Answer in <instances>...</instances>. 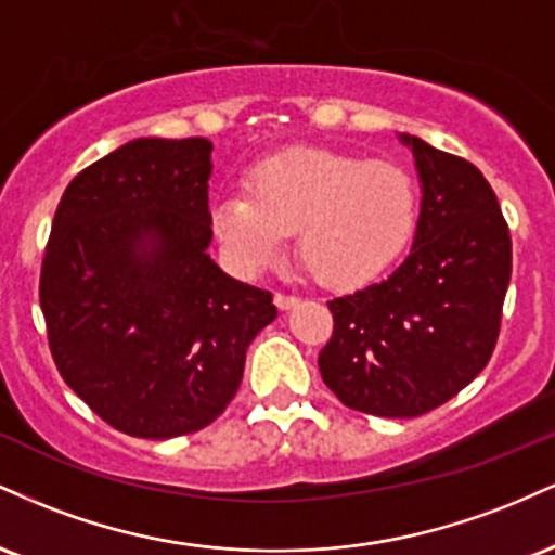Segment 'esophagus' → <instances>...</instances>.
<instances>
[{
	"instance_id": "34e87169",
	"label": "esophagus",
	"mask_w": 555,
	"mask_h": 555,
	"mask_svg": "<svg viewBox=\"0 0 555 555\" xmlns=\"http://www.w3.org/2000/svg\"><path fill=\"white\" fill-rule=\"evenodd\" d=\"M297 302H299L297 297H292V295H282V292H279V295L273 297V305H276L279 310H292V308H295Z\"/></svg>"
}]
</instances>
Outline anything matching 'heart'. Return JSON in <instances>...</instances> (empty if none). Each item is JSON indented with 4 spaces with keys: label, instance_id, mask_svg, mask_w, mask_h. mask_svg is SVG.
<instances>
[{
    "label": "heart",
    "instance_id": "heart-1",
    "mask_svg": "<svg viewBox=\"0 0 555 555\" xmlns=\"http://www.w3.org/2000/svg\"><path fill=\"white\" fill-rule=\"evenodd\" d=\"M420 188L397 162L328 149H289L247 175V193L214 201V229L240 263L256 266L297 232V258L323 286H360L397 263L415 237Z\"/></svg>",
    "mask_w": 555,
    "mask_h": 555
}]
</instances>
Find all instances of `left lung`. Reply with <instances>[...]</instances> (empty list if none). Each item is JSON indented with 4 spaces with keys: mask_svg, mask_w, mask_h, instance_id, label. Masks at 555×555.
Segmentation results:
<instances>
[{
    "mask_svg": "<svg viewBox=\"0 0 555 555\" xmlns=\"http://www.w3.org/2000/svg\"><path fill=\"white\" fill-rule=\"evenodd\" d=\"M415 156L420 219L384 282L328 302L323 384L378 417H417L462 391L493 354L512 279V237L482 171L401 132Z\"/></svg>",
    "mask_w": 555,
    "mask_h": 555,
    "instance_id": "1",
    "label": "left lung"
}]
</instances>
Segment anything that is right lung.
Masks as SVG:
<instances>
[{"label": "right lung", "mask_w": 555, "mask_h": 555, "mask_svg": "<svg viewBox=\"0 0 555 555\" xmlns=\"http://www.w3.org/2000/svg\"><path fill=\"white\" fill-rule=\"evenodd\" d=\"M211 140L138 138L82 169L41 266L49 349L112 428L175 438L211 425L276 318L271 292L208 256Z\"/></svg>", "instance_id": "1"}]
</instances>
